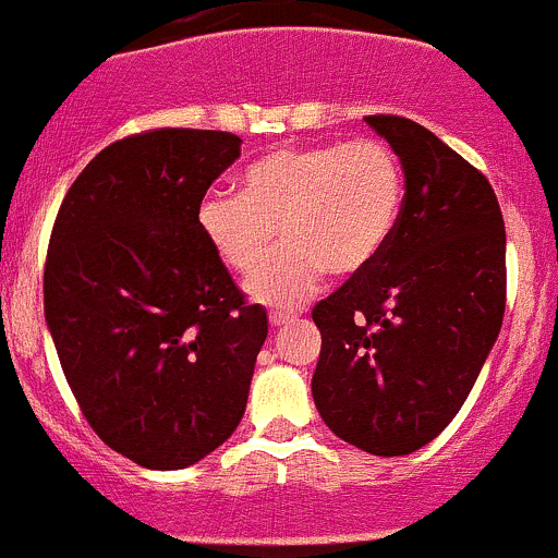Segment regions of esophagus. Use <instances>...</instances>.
Returning a JSON list of instances; mask_svg holds the SVG:
<instances>
[{
  "mask_svg": "<svg viewBox=\"0 0 558 558\" xmlns=\"http://www.w3.org/2000/svg\"><path fill=\"white\" fill-rule=\"evenodd\" d=\"M296 315L294 313H286V311H272L269 313V324L272 326H286V324H291V320H294Z\"/></svg>",
  "mask_w": 558,
  "mask_h": 558,
  "instance_id": "34e87169",
  "label": "esophagus"
}]
</instances>
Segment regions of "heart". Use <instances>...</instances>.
Returning <instances> with one entry per match:
<instances>
[{
	"label": "heart",
	"mask_w": 558,
	"mask_h": 558,
	"mask_svg": "<svg viewBox=\"0 0 558 558\" xmlns=\"http://www.w3.org/2000/svg\"><path fill=\"white\" fill-rule=\"evenodd\" d=\"M404 199V174L384 140L359 137L262 156L238 178V194L213 191L199 229L223 267L251 275L277 242L290 243L247 280L264 305L291 307L315 294L329 269L364 272L386 251Z\"/></svg>",
	"instance_id": "b5f03b06"
}]
</instances>
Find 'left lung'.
Segmentation results:
<instances>
[{
	"label": "left lung",
	"mask_w": 558,
	"mask_h": 558,
	"mask_svg": "<svg viewBox=\"0 0 558 558\" xmlns=\"http://www.w3.org/2000/svg\"><path fill=\"white\" fill-rule=\"evenodd\" d=\"M364 121L402 161V213L386 251L313 307V399L340 440L404 456L451 424L497 342L505 221L486 174L429 129Z\"/></svg>",
	"instance_id": "1"
}]
</instances>
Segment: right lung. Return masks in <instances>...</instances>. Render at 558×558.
<instances>
[{
    "label": "right lung",
    "instance_id": "obj_1",
    "mask_svg": "<svg viewBox=\"0 0 558 558\" xmlns=\"http://www.w3.org/2000/svg\"><path fill=\"white\" fill-rule=\"evenodd\" d=\"M238 134L148 129L99 150L66 191L45 258V320L102 442L148 470H183L245 413L267 311L199 229Z\"/></svg>",
    "mask_w": 558,
    "mask_h": 558
}]
</instances>
